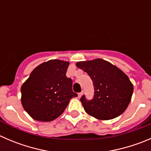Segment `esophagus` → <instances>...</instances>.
<instances>
[{
    "label": "esophagus",
    "instance_id": "34e87169",
    "mask_svg": "<svg viewBox=\"0 0 151 151\" xmlns=\"http://www.w3.org/2000/svg\"><path fill=\"white\" fill-rule=\"evenodd\" d=\"M83 95V91H81V93H78V98H81V96H82Z\"/></svg>",
    "mask_w": 151,
    "mask_h": 151
}]
</instances>
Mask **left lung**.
<instances>
[{"mask_svg": "<svg viewBox=\"0 0 151 151\" xmlns=\"http://www.w3.org/2000/svg\"><path fill=\"white\" fill-rule=\"evenodd\" d=\"M78 68L89 75L93 81L94 96L80 101L87 114L101 120L113 119L127 109L133 92V86L125 73L101 58L80 61Z\"/></svg>", "mask_w": 151, "mask_h": 151, "instance_id": "left-lung-1", "label": "left lung"}]
</instances>
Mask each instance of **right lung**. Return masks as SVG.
I'll return each instance as SVG.
<instances>
[{"instance_id":"obj_1","label":"right lung","mask_w":151,"mask_h":151,"mask_svg":"<svg viewBox=\"0 0 151 151\" xmlns=\"http://www.w3.org/2000/svg\"><path fill=\"white\" fill-rule=\"evenodd\" d=\"M69 62L50 60L34 69L21 87L23 107L37 121L50 122L61 116L70 100L77 97L73 81L66 76Z\"/></svg>"}]
</instances>
